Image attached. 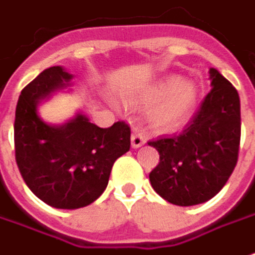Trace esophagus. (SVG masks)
Returning <instances> with one entry per match:
<instances>
[{"label":"esophagus","instance_id":"esophagus-1","mask_svg":"<svg viewBox=\"0 0 255 255\" xmlns=\"http://www.w3.org/2000/svg\"><path fill=\"white\" fill-rule=\"evenodd\" d=\"M144 143H146V139H144V136H143L142 133H139V132L132 133V147H134V149L142 147Z\"/></svg>","mask_w":255,"mask_h":255}]
</instances>
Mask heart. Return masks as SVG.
I'll return each mask as SVG.
<instances>
[{
	"mask_svg": "<svg viewBox=\"0 0 255 255\" xmlns=\"http://www.w3.org/2000/svg\"><path fill=\"white\" fill-rule=\"evenodd\" d=\"M199 101L196 85L179 76H167L139 96V102L152 106L149 121L159 130H174L189 119Z\"/></svg>",
	"mask_w": 255,
	"mask_h": 255,
	"instance_id": "b5f03b06",
	"label": "heart"
}]
</instances>
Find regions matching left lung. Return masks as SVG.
I'll list each match as a JSON object with an SVG mask.
<instances>
[{
  "label": "left lung",
  "instance_id": "8db88e82",
  "mask_svg": "<svg viewBox=\"0 0 255 255\" xmlns=\"http://www.w3.org/2000/svg\"><path fill=\"white\" fill-rule=\"evenodd\" d=\"M211 91L190 125L174 136L149 142L160 156L150 171L152 187L176 206H196L213 199L227 183L239 159L240 96L210 68Z\"/></svg>",
  "mask_w": 255,
  "mask_h": 255
}]
</instances>
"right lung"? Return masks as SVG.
I'll return each mask as SVG.
<instances>
[{
	"label": "right lung",
	"instance_id": "1",
	"mask_svg": "<svg viewBox=\"0 0 255 255\" xmlns=\"http://www.w3.org/2000/svg\"><path fill=\"white\" fill-rule=\"evenodd\" d=\"M74 75L51 66L22 89L15 111V159L26 186L55 209L75 210L102 194L118 157L130 149V129L116 122L108 129L76 112L61 125L39 116L41 102L69 89Z\"/></svg>",
	"mask_w": 255,
	"mask_h": 255
}]
</instances>
